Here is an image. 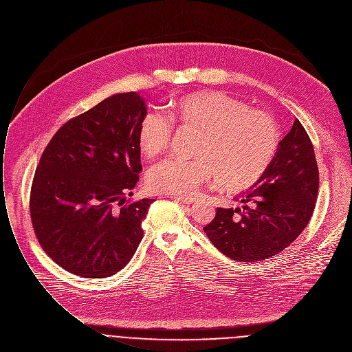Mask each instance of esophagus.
Here are the masks:
<instances>
[{
	"label": "esophagus",
	"mask_w": 352,
	"mask_h": 352,
	"mask_svg": "<svg viewBox=\"0 0 352 352\" xmlns=\"http://www.w3.org/2000/svg\"><path fill=\"white\" fill-rule=\"evenodd\" d=\"M175 201H177V202H180V204H192V202H195V199L197 198H194V197H182V195H179V197H172Z\"/></svg>",
	"instance_id": "obj_1"
}]
</instances>
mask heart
<instances>
[{
	"label": "heart",
	"mask_w": 352,
	"mask_h": 352,
	"mask_svg": "<svg viewBox=\"0 0 352 352\" xmlns=\"http://www.w3.org/2000/svg\"><path fill=\"white\" fill-rule=\"evenodd\" d=\"M169 116L148 111L140 118L136 129L140 154L154 160L168 150L173 120L201 129L197 157L170 158L153 166L146 184L154 192L190 195L214 176L223 190L243 192L263 177L278 150L276 121L221 91L186 94L172 102Z\"/></svg>",
	"instance_id": "heart-1"
}]
</instances>
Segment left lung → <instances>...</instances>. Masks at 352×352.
Here are the masks:
<instances>
[{
  "mask_svg": "<svg viewBox=\"0 0 352 352\" xmlns=\"http://www.w3.org/2000/svg\"><path fill=\"white\" fill-rule=\"evenodd\" d=\"M318 186L313 143L296 118L263 177L237 198L243 208H217L204 231L231 259H267L303 232L316 208Z\"/></svg>",
  "mask_w": 352,
  "mask_h": 352,
  "instance_id": "obj_1",
  "label": "left lung"
}]
</instances>
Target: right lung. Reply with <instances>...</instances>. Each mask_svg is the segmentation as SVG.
Here are the masks:
<instances>
[{"instance_id":"1","label":"right lung","mask_w":352,"mask_h":352,"mask_svg":"<svg viewBox=\"0 0 352 352\" xmlns=\"http://www.w3.org/2000/svg\"><path fill=\"white\" fill-rule=\"evenodd\" d=\"M136 93L115 94L68 120L36 166L30 214L43 251L69 273L104 278L135 254L154 199L125 201L142 172Z\"/></svg>"}]
</instances>
